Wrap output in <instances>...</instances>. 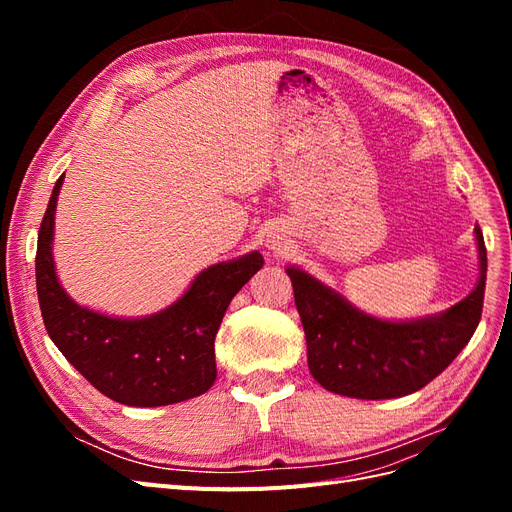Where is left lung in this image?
Returning <instances> with one entry per match:
<instances>
[{"instance_id":"1","label":"left lung","mask_w":512,"mask_h":512,"mask_svg":"<svg viewBox=\"0 0 512 512\" xmlns=\"http://www.w3.org/2000/svg\"><path fill=\"white\" fill-rule=\"evenodd\" d=\"M478 284L446 312L416 320H380L309 273L288 267L303 322L307 365L324 389L354 399L416 393L455 361L483 314L487 250L476 226Z\"/></svg>"}]
</instances>
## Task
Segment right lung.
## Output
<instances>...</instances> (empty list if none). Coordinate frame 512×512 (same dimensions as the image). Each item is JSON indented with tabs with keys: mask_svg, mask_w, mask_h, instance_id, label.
Listing matches in <instances>:
<instances>
[{
	"mask_svg": "<svg viewBox=\"0 0 512 512\" xmlns=\"http://www.w3.org/2000/svg\"><path fill=\"white\" fill-rule=\"evenodd\" d=\"M55 183L38 232L36 288L53 344L96 389L117 404L156 408L207 393L215 369V335L232 297L262 269L250 252L200 271L190 288L158 314L115 318L74 303L61 288L53 260Z\"/></svg>",
	"mask_w": 512,
	"mask_h": 512,
	"instance_id": "add662e5",
	"label": "right lung"
}]
</instances>
